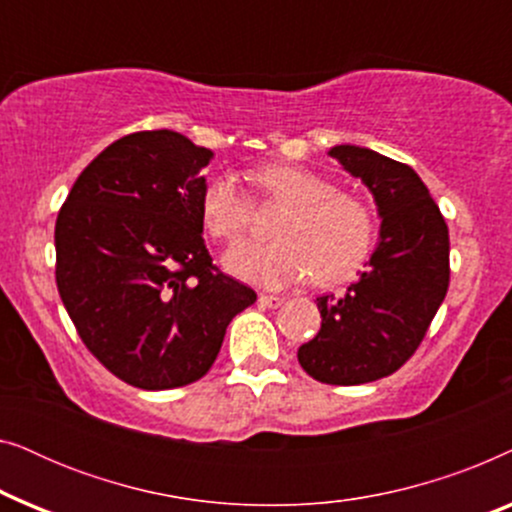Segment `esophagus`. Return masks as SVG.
Segmentation results:
<instances>
[{"label": "esophagus", "instance_id": "1", "mask_svg": "<svg viewBox=\"0 0 512 512\" xmlns=\"http://www.w3.org/2000/svg\"><path fill=\"white\" fill-rule=\"evenodd\" d=\"M258 303H261L263 307H272V310H275V307L284 303V298L275 296V293H261V296H258Z\"/></svg>", "mask_w": 512, "mask_h": 512}]
</instances>
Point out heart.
<instances>
[{"label":"heart","mask_w":512,"mask_h":512,"mask_svg":"<svg viewBox=\"0 0 512 512\" xmlns=\"http://www.w3.org/2000/svg\"><path fill=\"white\" fill-rule=\"evenodd\" d=\"M265 200L289 207L277 221L272 244H237L223 256L235 277L263 286L293 284L310 277L335 284L352 277L375 242V212L356 193L338 191L331 179L296 165H270L249 174ZM207 233L235 242L247 233L254 200L240 181L221 174L200 200Z\"/></svg>","instance_id":"obj_1"}]
</instances>
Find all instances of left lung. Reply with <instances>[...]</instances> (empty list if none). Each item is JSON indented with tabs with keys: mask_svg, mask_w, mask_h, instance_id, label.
Wrapping results in <instances>:
<instances>
[{
	"mask_svg": "<svg viewBox=\"0 0 512 512\" xmlns=\"http://www.w3.org/2000/svg\"><path fill=\"white\" fill-rule=\"evenodd\" d=\"M328 153L373 193L380 244L345 296L317 298L321 328L298 361L314 380L352 387L396 373L422 345L450 286V233L410 165L352 144Z\"/></svg>",
	"mask_w": 512,
	"mask_h": 512,
	"instance_id": "left-lung-1",
	"label": "left lung"
}]
</instances>
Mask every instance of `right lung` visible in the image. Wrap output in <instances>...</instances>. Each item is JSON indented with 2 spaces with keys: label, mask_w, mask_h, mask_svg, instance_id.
<instances>
[{
  "label": "right lung",
  "mask_w": 512,
  "mask_h": 512,
  "mask_svg": "<svg viewBox=\"0 0 512 512\" xmlns=\"http://www.w3.org/2000/svg\"><path fill=\"white\" fill-rule=\"evenodd\" d=\"M212 156L174 130L132 132L79 174L55 221L62 305L88 352L137 389L198 382L256 303L202 240Z\"/></svg>",
  "instance_id": "add662e5"
}]
</instances>
